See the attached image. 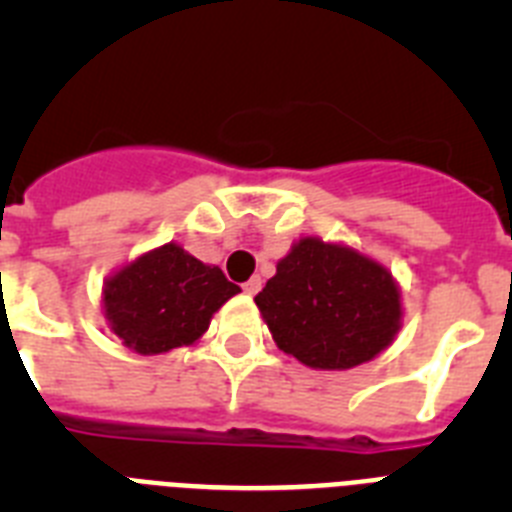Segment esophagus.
<instances>
[{
  "mask_svg": "<svg viewBox=\"0 0 512 512\" xmlns=\"http://www.w3.org/2000/svg\"><path fill=\"white\" fill-rule=\"evenodd\" d=\"M261 289V279L259 277H253V279H248L246 284H243V292H246V295H256V292H259Z\"/></svg>",
  "mask_w": 512,
  "mask_h": 512,
  "instance_id": "1",
  "label": "esophagus"
}]
</instances>
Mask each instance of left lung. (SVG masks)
Segmentation results:
<instances>
[{"instance_id":"1","label":"left lung","mask_w":512,"mask_h":512,"mask_svg":"<svg viewBox=\"0 0 512 512\" xmlns=\"http://www.w3.org/2000/svg\"><path fill=\"white\" fill-rule=\"evenodd\" d=\"M256 305L284 354L323 372L372 361L402 328V295L390 271L323 238L289 248Z\"/></svg>"}]
</instances>
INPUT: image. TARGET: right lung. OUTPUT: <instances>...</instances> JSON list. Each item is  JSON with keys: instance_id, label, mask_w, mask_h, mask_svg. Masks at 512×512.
<instances>
[{"instance_id": "right-lung-1", "label": "right lung", "mask_w": 512, "mask_h": 512, "mask_svg": "<svg viewBox=\"0 0 512 512\" xmlns=\"http://www.w3.org/2000/svg\"><path fill=\"white\" fill-rule=\"evenodd\" d=\"M241 287L217 266L202 264L179 243H164L107 277L102 307L107 325L130 351L143 356L192 346Z\"/></svg>"}]
</instances>
